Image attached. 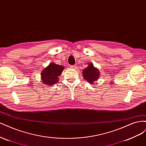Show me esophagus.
I'll use <instances>...</instances> for the list:
<instances>
[{"label":"esophagus","mask_w":146,"mask_h":146,"mask_svg":"<svg viewBox=\"0 0 146 146\" xmlns=\"http://www.w3.org/2000/svg\"><path fill=\"white\" fill-rule=\"evenodd\" d=\"M70 68H73V69H74V68H76V66H75V65H72V66H70Z\"/></svg>","instance_id":"1"}]
</instances>
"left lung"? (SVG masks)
Masks as SVG:
<instances>
[{
    "mask_svg": "<svg viewBox=\"0 0 146 146\" xmlns=\"http://www.w3.org/2000/svg\"><path fill=\"white\" fill-rule=\"evenodd\" d=\"M82 74L84 78L89 83H91V84H94V82L98 80L100 76L99 70L96 69L91 63L83 69Z\"/></svg>",
    "mask_w": 146,
    "mask_h": 146,
    "instance_id": "obj_1",
    "label": "left lung"
}]
</instances>
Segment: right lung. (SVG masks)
<instances>
[{
	"mask_svg": "<svg viewBox=\"0 0 146 146\" xmlns=\"http://www.w3.org/2000/svg\"><path fill=\"white\" fill-rule=\"evenodd\" d=\"M64 68L63 66L57 65L54 63H50L48 67L42 70L41 80L46 85L51 86L58 82V78L62 72Z\"/></svg>",
	"mask_w": 146,
	"mask_h": 146,
	"instance_id": "add662e5",
	"label": "right lung"
}]
</instances>
